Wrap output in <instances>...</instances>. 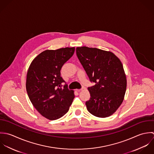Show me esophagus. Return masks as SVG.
I'll return each instance as SVG.
<instances>
[{
  "instance_id": "1",
  "label": "esophagus",
  "mask_w": 154,
  "mask_h": 154,
  "mask_svg": "<svg viewBox=\"0 0 154 154\" xmlns=\"http://www.w3.org/2000/svg\"><path fill=\"white\" fill-rule=\"evenodd\" d=\"M84 89H85V88H82L81 89H77L76 91H77V92H80V91H83Z\"/></svg>"
}]
</instances>
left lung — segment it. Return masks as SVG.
<instances>
[{"instance_id": "8db88e82", "label": "left lung", "mask_w": 154, "mask_h": 154, "mask_svg": "<svg viewBox=\"0 0 154 154\" xmlns=\"http://www.w3.org/2000/svg\"><path fill=\"white\" fill-rule=\"evenodd\" d=\"M77 56L91 82V98L86 102L88 111L97 117L112 115L123 102L127 79L120 59L112 52L86 46L76 48Z\"/></svg>"}]
</instances>
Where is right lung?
<instances>
[{"label": "right lung", "mask_w": 154, "mask_h": 154, "mask_svg": "<svg viewBox=\"0 0 154 154\" xmlns=\"http://www.w3.org/2000/svg\"><path fill=\"white\" fill-rule=\"evenodd\" d=\"M75 48L46 50L31 62L27 73L26 90L34 107L44 117L57 120L69 110L75 97L61 77L63 65L74 54Z\"/></svg>", "instance_id": "1"}]
</instances>
